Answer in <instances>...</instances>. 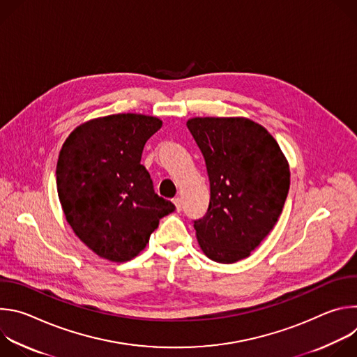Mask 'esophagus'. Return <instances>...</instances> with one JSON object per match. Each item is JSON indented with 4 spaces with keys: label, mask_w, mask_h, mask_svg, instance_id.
I'll return each instance as SVG.
<instances>
[{
    "label": "esophagus",
    "mask_w": 357,
    "mask_h": 357,
    "mask_svg": "<svg viewBox=\"0 0 357 357\" xmlns=\"http://www.w3.org/2000/svg\"><path fill=\"white\" fill-rule=\"evenodd\" d=\"M174 203H175V206H176V211L181 212L182 211V199L181 197H175Z\"/></svg>",
    "instance_id": "esophagus-1"
}]
</instances>
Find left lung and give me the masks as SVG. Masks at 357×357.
<instances>
[{
	"mask_svg": "<svg viewBox=\"0 0 357 357\" xmlns=\"http://www.w3.org/2000/svg\"><path fill=\"white\" fill-rule=\"evenodd\" d=\"M211 182L206 215L193 222L202 251L218 263L250 256L275 226L289 189V167L274 137L243 117L186 123Z\"/></svg>",
	"mask_w": 357,
	"mask_h": 357,
	"instance_id": "1",
	"label": "left lung"
}]
</instances>
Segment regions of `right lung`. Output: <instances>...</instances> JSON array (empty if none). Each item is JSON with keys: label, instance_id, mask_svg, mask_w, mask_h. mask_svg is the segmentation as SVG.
<instances>
[{"label": "right lung", "instance_id": "obj_1", "mask_svg": "<svg viewBox=\"0 0 357 357\" xmlns=\"http://www.w3.org/2000/svg\"><path fill=\"white\" fill-rule=\"evenodd\" d=\"M161 127L157 117L113 114L79 126L61 149L56 185L63 213L100 257L134 259L160 219L175 211L141 165L145 142Z\"/></svg>", "mask_w": 357, "mask_h": 357}]
</instances>
